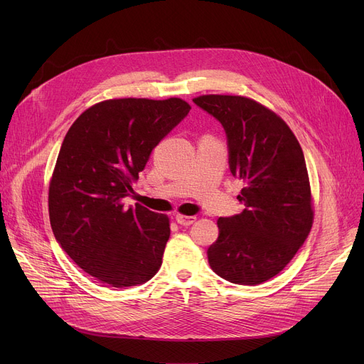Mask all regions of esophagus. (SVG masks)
Listing matches in <instances>:
<instances>
[{
  "label": "esophagus",
  "instance_id": "1",
  "mask_svg": "<svg viewBox=\"0 0 364 364\" xmlns=\"http://www.w3.org/2000/svg\"><path fill=\"white\" fill-rule=\"evenodd\" d=\"M176 220L181 225H190L196 221V217L192 215H183V214H176Z\"/></svg>",
  "mask_w": 364,
  "mask_h": 364
}]
</instances>
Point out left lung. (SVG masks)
Segmentation results:
<instances>
[{"label": "left lung", "mask_w": 364, "mask_h": 364, "mask_svg": "<svg viewBox=\"0 0 364 364\" xmlns=\"http://www.w3.org/2000/svg\"><path fill=\"white\" fill-rule=\"evenodd\" d=\"M193 102L225 129L228 164L243 180L245 209L218 218L208 261L223 279L259 284L279 274L307 239L314 218L302 149L277 113L243 95L205 94Z\"/></svg>", "instance_id": "1"}]
</instances>
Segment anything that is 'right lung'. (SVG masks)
Masks as SVG:
<instances>
[{
    "mask_svg": "<svg viewBox=\"0 0 364 364\" xmlns=\"http://www.w3.org/2000/svg\"><path fill=\"white\" fill-rule=\"evenodd\" d=\"M190 109L178 97L110 99L69 128L50 180V223L65 252L95 280L129 288L161 269L168 215L140 203L127 208L124 199L151 150Z\"/></svg>",
    "mask_w": 364,
    "mask_h": 364,
    "instance_id": "add662e5",
    "label": "right lung"
}]
</instances>
